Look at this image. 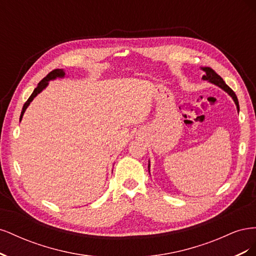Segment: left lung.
I'll list each match as a JSON object with an SVG mask.
<instances>
[{"instance_id":"1","label":"left lung","mask_w":256,"mask_h":256,"mask_svg":"<svg viewBox=\"0 0 256 256\" xmlns=\"http://www.w3.org/2000/svg\"><path fill=\"white\" fill-rule=\"evenodd\" d=\"M200 69H202V70L205 72V74L203 76V80H206V81H208V82H210V83H212V84H214V85H216V86H219L220 88H222L223 90H226L228 94L233 98V100H234V102H235V104H236V106H237V110L239 111V104H238V99H237V96H236V94L234 92V90H232L230 86H228L226 85V83L223 81V79L221 78V76L216 74L214 69H212L210 67H200ZM148 168H150V164H148Z\"/></svg>"}]
</instances>
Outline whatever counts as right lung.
I'll use <instances>...</instances> for the list:
<instances>
[{
    "label": "right lung",
    "instance_id": "add662e5",
    "mask_svg": "<svg viewBox=\"0 0 256 256\" xmlns=\"http://www.w3.org/2000/svg\"><path fill=\"white\" fill-rule=\"evenodd\" d=\"M64 76H65V72L63 70V69H54V70H52L51 72H49L40 83H38L37 88L34 90V92H32V95L30 96V98L26 100V102L24 104V106H23V108H22V112H21V115H20V122H21V120H22L23 114H24L26 110L28 109V106H30V102H32V100H33L38 94H40V92H42V90H44L46 88H47V85L49 84V81L54 80V79H56V78H64Z\"/></svg>",
    "mask_w": 256,
    "mask_h": 256
}]
</instances>
